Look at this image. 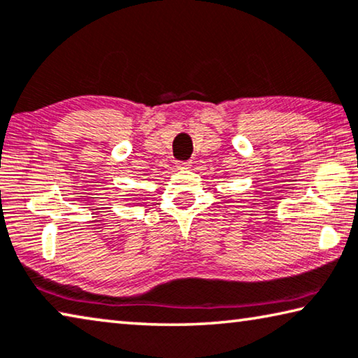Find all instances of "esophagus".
<instances>
[{"label":"esophagus","instance_id":"34e87169","mask_svg":"<svg viewBox=\"0 0 358 358\" xmlns=\"http://www.w3.org/2000/svg\"><path fill=\"white\" fill-rule=\"evenodd\" d=\"M192 166V162H180L178 163V169H189Z\"/></svg>","mask_w":358,"mask_h":358}]
</instances>
